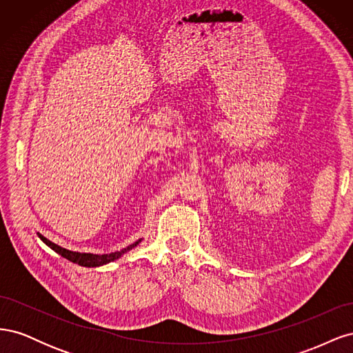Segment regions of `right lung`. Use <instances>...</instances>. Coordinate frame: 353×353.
<instances>
[{"mask_svg":"<svg viewBox=\"0 0 353 353\" xmlns=\"http://www.w3.org/2000/svg\"><path fill=\"white\" fill-rule=\"evenodd\" d=\"M38 236H39V239H41L42 241H44V243L48 245L50 249H52L56 253L61 254L63 258H66L68 261H70V262H73V263H78V265H81V266H87V268H97V266H101V265H105V263H110V262H113V261H116V259H119L122 254H125L126 252L132 250V249L135 248V245L140 244L141 240H143V239L137 240L135 243L130 244V245H128V248H125V249H122V250H119V252H112V253H104V254H94V253L72 252V250H68V249H65V248H60L59 244L50 241L48 239H46V237L42 236V234H39V232H38Z\"/></svg>","mask_w":353,"mask_h":353,"instance_id":"add662e5","label":"right lung"}]
</instances>
